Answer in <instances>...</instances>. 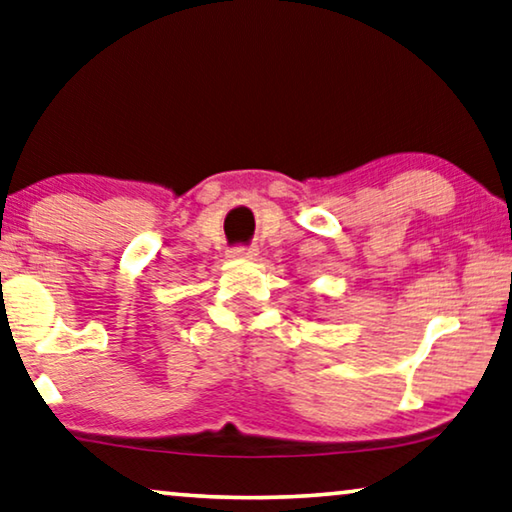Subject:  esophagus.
Wrapping results in <instances>:
<instances>
[{
  "instance_id": "esophagus-1",
  "label": "esophagus",
  "mask_w": 512,
  "mask_h": 512,
  "mask_svg": "<svg viewBox=\"0 0 512 512\" xmlns=\"http://www.w3.org/2000/svg\"><path fill=\"white\" fill-rule=\"evenodd\" d=\"M230 253H232V257H239V259H255L257 246H234Z\"/></svg>"
}]
</instances>
